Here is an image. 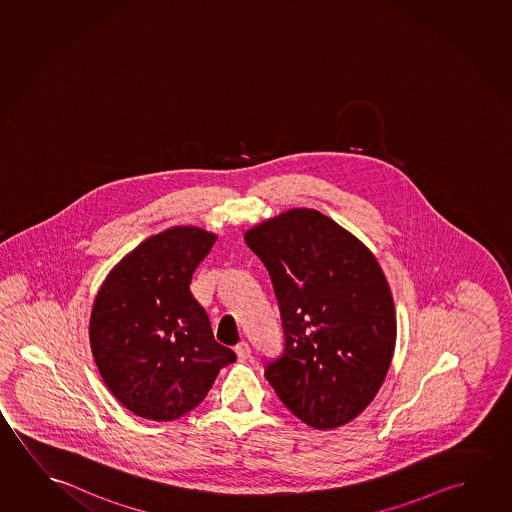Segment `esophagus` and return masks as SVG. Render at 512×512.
I'll use <instances>...</instances> for the list:
<instances>
[{"mask_svg": "<svg viewBox=\"0 0 512 512\" xmlns=\"http://www.w3.org/2000/svg\"><path fill=\"white\" fill-rule=\"evenodd\" d=\"M236 354L237 358L241 360V362H244L246 358H250V354H252V349H250V344L248 342H239L236 346Z\"/></svg>", "mask_w": 512, "mask_h": 512, "instance_id": "obj_1", "label": "esophagus"}]
</instances>
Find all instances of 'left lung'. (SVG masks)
I'll use <instances>...</instances> for the list:
<instances>
[{"mask_svg":"<svg viewBox=\"0 0 512 512\" xmlns=\"http://www.w3.org/2000/svg\"><path fill=\"white\" fill-rule=\"evenodd\" d=\"M244 241L268 269L284 328V351L264 363V376L310 427L351 422L394 356V299L378 260L314 209L264 221Z\"/></svg>","mask_w":512,"mask_h":512,"instance_id":"left-lung-1","label":"left lung"}]
</instances>
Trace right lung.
I'll return each instance as SVG.
<instances>
[{
    "mask_svg": "<svg viewBox=\"0 0 512 512\" xmlns=\"http://www.w3.org/2000/svg\"><path fill=\"white\" fill-rule=\"evenodd\" d=\"M216 236L173 227L150 237L113 268L95 298L90 346L111 394L149 420L197 408L230 347L214 340L205 308L189 289Z\"/></svg>",
    "mask_w": 512,
    "mask_h": 512,
    "instance_id": "right-lung-1",
    "label": "right lung"
}]
</instances>
